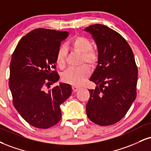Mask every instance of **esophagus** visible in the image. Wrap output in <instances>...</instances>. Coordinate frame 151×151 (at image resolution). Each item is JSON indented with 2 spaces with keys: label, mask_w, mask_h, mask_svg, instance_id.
Returning a JSON list of instances; mask_svg holds the SVG:
<instances>
[{
  "label": "esophagus",
  "mask_w": 151,
  "mask_h": 151,
  "mask_svg": "<svg viewBox=\"0 0 151 151\" xmlns=\"http://www.w3.org/2000/svg\"><path fill=\"white\" fill-rule=\"evenodd\" d=\"M79 87L76 86H72V90H73L74 92L77 91L79 90Z\"/></svg>",
  "instance_id": "1"
}]
</instances>
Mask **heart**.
Returning <instances> with one entry per match:
<instances>
[{
    "label": "heart",
    "mask_w": 151,
    "mask_h": 151,
    "mask_svg": "<svg viewBox=\"0 0 151 151\" xmlns=\"http://www.w3.org/2000/svg\"><path fill=\"white\" fill-rule=\"evenodd\" d=\"M69 45L74 50L81 54V63H86L89 65H93L98 60V55L92 49V43L88 38L83 36H76L69 42ZM67 49L62 46L58 49L56 53V62L60 68H63L65 65ZM90 73L89 68L86 65H82L77 68H70L63 75V80L65 83H71L74 86L80 85Z\"/></svg>",
    "instance_id": "b5f03b06"
}]
</instances>
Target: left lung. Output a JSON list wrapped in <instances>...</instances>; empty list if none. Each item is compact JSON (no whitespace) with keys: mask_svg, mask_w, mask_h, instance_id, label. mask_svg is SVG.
Masks as SVG:
<instances>
[{"mask_svg":"<svg viewBox=\"0 0 151 151\" xmlns=\"http://www.w3.org/2000/svg\"><path fill=\"white\" fill-rule=\"evenodd\" d=\"M85 31L92 34L99 50L98 65L90 81L87 117L100 126L120 121L137 97L138 69L133 51L122 36L103 24H96Z\"/></svg>","mask_w":151,"mask_h":151,"instance_id":"1","label":"left lung"}]
</instances>
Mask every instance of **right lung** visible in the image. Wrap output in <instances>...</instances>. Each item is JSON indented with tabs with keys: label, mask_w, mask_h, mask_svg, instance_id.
I'll return each mask as SVG.
<instances>
[{
	"label": "right lung",
	"mask_w": 151,
	"mask_h": 151,
	"mask_svg": "<svg viewBox=\"0 0 151 151\" xmlns=\"http://www.w3.org/2000/svg\"><path fill=\"white\" fill-rule=\"evenodd\" d=\"M68 32L36 29L23 36L12 53L9 87L12 103L24 119L34 127L48 129L60 120V105L71 96L68 83L49 89L59 79L56 53ZM46 87L48 91L45 90Z\"/></svg>",
	"instance_id": "right-lung-1"
}]
</instances>
